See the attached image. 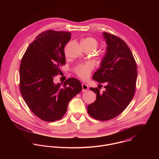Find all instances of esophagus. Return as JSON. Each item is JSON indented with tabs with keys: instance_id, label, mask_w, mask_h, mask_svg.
I'll list each match as a JSON object with an SVG mask.
<instances>
[{
	"instance_id": "34e87169",
	"label": "esophagus",
	"mask_w": 159,
	"mask_h": 159,
	"mask_svg": "<svg viewBox=\"0 0 159 159\" xmlns=\"http://www.w3.org/2000/svg\"><path fill=\"white\" fill-rule=\"evenodd\" d=\"M82 91H85V90L89 89V86L86 84H82Z\"/></svg>"
}]
</instances>
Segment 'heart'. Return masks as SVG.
<instances>
[{
	"label": "heart",
	"instance_id": "obj_1",
	"mask_svg": "<svg viewBox=\"0 0 159 159\" xmlns=\"http://www.w3.org/2000/svg\"><path fill=\"white\" fill-rule=\"evenodd\" d=\"M81 44L84 48H91L93 50H96L98 47V41L94 38L92 37H86L84 38ZM94 64L91 62H86L85 63H82L79 65L74 70L75 73L80 78L82 79H87L90 73L94 69Z\"/></svg>",
	"mask_w": 159,
	"mask_h": 159
}]
</instances>
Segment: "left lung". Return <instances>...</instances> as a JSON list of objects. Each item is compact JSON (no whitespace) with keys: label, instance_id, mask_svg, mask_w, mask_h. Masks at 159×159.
I'll return each instance as SVG.
<instances>
[{"label":"left lung","instance_id":"left-lung-1","mask_svg":"<svg viewBox=\"0 0 159 159\" xmlns=\"http://www.w3.org/2000/svg\"><path fill=\"white\" fill-rule=\"evenodd\" d=\"M106 53L93 79L104 84L105 91L90 87L96 94V101L87 106L89 115L100 121L114 118L126 108L136 89L137 66L127 44L120 38L104 32ZM102 86V85H99Z\"/></svg>","mask_w":159,"mask_h":159}]
</instances>
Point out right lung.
<instances>
[{"instance_id":"obj_1","label":"right lung","mask_w":159,"mask_h":159,"mask_svg":"<svg viewBox=\"0 0 159 159\" xmlns=\"http://www.w3.org/2000/svg\"><path fill=\"white\" fill-rule=\"evenodd\" d=\"M70 38V32L45 31L30 44L20 61V94L31 111L44 121L61 119L69 101L82 89L75 78L62 85L53 82L65 64L64 48Z\"/></svg>"}]
</instances>
